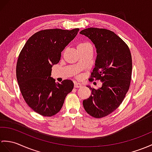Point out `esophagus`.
Wrapping results in <instances>:
<instances>
[{"label": "esophagus", "instance_id": "esophagus-1", "mask_svg": "<svg viewBox=\"0 0 152 152\" xmlns=\"http://www.w3.org/2000/svg\"><path fill=\"white\" fill-rule=\"evenodd\" d=\"M82 84L81 83H75V88H80L82 87Z\"/></svg>", "mask_w": 152, "mask_h": 152}]
</instances>
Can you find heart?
Returning <instances> with one entry per match:
<instances>
[{
	"mask_svg": "<svg viewBox=\"0 0 152 152\" xmlns=\"http://www.w3.org/2000/svg\"><path fill=\"white\" fill-rule=\"evenodd\" d=\"M89 47H91V45L90 44L87 43H81L77 45V48L79 51V50H85V49H86Z\"/></svg>",
	"mask_w": 152,
	"mask_h": 152,
	"instance_id": "b5f03b06",
	"label": "heart"
}]
</instances>
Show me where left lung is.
<instances>
[{
  "label": "left lung",
  "instance_id": "1",
  "mask_svg": "<svg viewBox=\"0 0 152 152\" xmlns=\"http://www.w3.org/2000/svg\"><path fill=\"white\" fill-rule=\"evenodd\" d=\"M80 34L89 38L96 48L95 66L89 80L102 82L100 89L89 87L91 96L83 101V105L88 114L100 118L115 111L128 93L132 72L131 52L128 45L111 30L89 28Z\"/></svg>",
  "mask_w": 152,
  "mask_h": 152
}]
</instances>
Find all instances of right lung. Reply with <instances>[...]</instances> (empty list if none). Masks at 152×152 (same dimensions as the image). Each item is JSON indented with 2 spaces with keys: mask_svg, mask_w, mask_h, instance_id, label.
Masks as SVG:
<instances>
[{
  "mask_svg": "<svg viewBox=\"0 0 152 152\" xmlns=\"http://www.w3.org/2000/svg\"><path fill=\"white\" fill-rule=\"evenodd\" d=\"M79 30L54 28L39 31L28 39L20 52L16 66L19 89L26 104L38 114H57L73 89L71 80L56 83L50 77L51 69L59 63L61 52Z\"/></svg>",
  "mask_w": 152,
  "mask_h": 152,
  "instance_id": "obj_1",
  "label": "right lung"
}]
</instances>
